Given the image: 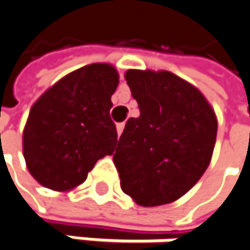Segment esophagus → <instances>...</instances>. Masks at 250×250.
Here are the masks:
<instances>
[{
  "label": "esophagus",
  "mask_w": 250,
  "mask_h": 250,
  "mask_svg": "<svg viewBox=\"0 0 250 250\" xmlns=\"http://www.w3.org/2000/svg\"><path fill=\"white\" fill-rule=\"evenodd\" d=\"M116 130H117V136H120L123 133V130H125V123H119L116 125Z\"/></svg>",
  "instance_id": "1"
}]
</instances>
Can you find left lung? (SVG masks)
Wrapping results in <instances>:
<instances>
[{
    "label": "left lung",
    "instance_id": "1",
    "mask_svg": "<svg viewBox=\"0 0 250 250\" xmlns=\"http://www.w3.org/2000/svg\"><path fill=\"white\" fill-rule=\"evenodd\" d=\"M125 79L140 117L127 120L113 155L120 187L141 207L174 202L211 163L216 114L197 86L168 70L128 69Z\"/></svg>",
    "mask_w": 250,
    "mask_h": 250
}]
</instances>
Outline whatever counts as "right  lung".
<instances>
[{
	"mask_svg": "<svg viewBox=\"0 0 250 250\" xmlns=\"http://www.w3.org/2000/svg\"><path fill=\"white\" fill-rule=\"evenodd\" d=\"M117 86V69L97 62L67 73L38 97L23 127L22 153L41 185L69 192L84 183L97 160L113 154Z\"/></svg>",
	"mask_w": 250,
	"mask_h": 250,
	"instance_id": "1",
	"label": "right lung"
}]
</instances>
